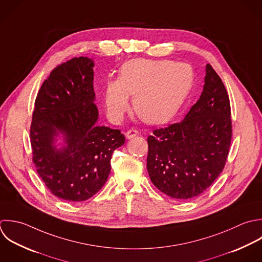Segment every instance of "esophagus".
Returning a JSON list of instances; mask_svg holds the SVG:
<instances>
[{
  "instance_id": "obj_1",
  "label": "esophagus",
  "mask_w": 262,
  "mask_h": 262,
  "mask_svg": "<svg viewBox=\"0 0 262 262\" xmlns=\"http://www.w3.org/2000/svg\"><path fill=\"white\" fill-rule=\"evenodd\" d=\"M138 135H139V132H138L137 129H135V128L128 129V130L125 133V137H126L127 139H133L134 137H136V136H138Z\"/></svg>"
}]
</instances>
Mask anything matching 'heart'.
Returning <instances> with one entry per match:
<instances>
[{
	"instance_id": "1",
	"label": "heart",
	"mask_w": 262,
	"mask_h": 262,
	"mask_svg": "<svg viewBox=\"0 0 262 262\" xmlns=\"http://www.w3.org/2000/svg\"><path fill=\"white\" fill-rule=\"evenodd\" d=\"M194 70L171 60L133 59L124 63L118 79H107L104 89L108 117L119 121L129 107L146 122L164 123L179 112L194 84Z\"/></svg>"
}]
</instances>
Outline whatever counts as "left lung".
Masks as SVG:
<instances>
[{"mask_svg": "<svg viewBox=\"0 0 262 262\" xmlns=\"http://www.w3.org/2000/svg\"><path fill=\"white\" fill-rule=\"evenodd\" d=\"M203 92L181 122L149 136L147 169L167 196L188 200L207 190L224 170L232 141L228 92L210 64Z\"/></svg>", "mask_w": 262, "mask_h": 262, "instance_id": "obj_1", "label": "left lung"}]
</instances>
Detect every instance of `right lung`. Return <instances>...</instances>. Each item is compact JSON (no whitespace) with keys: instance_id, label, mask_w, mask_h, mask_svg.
I'll return each instance as SVG.
<instances>
[{"instance_id":"right-lung-1","label":"right lung","mask_w":262,"mask_h":262,"mask_svg":"<svg viewBox=\"0 0 262 262\" xmlns=\"http://www.w3.org/2000/svg\"><path fill=\"white\" fill-rule=\"evenodd\" d=\"M94 62L75 57L55 67L42 82L32 112L30 145L36 171L51 193L65 201H85L105 185L115 149L125 142L119 129L97 126ZM66 137L57 150L53 137Z\"/></svg>"}]
</instances>
